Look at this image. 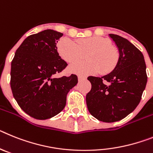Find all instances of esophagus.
Listing matches in <instances>:
<instances>
[{
  "label": "esophagus",
  "mask_w": 153,
  "mask_h": 153,
  "mask_svg": "<svg viewBox=\"0 0 153 153\" xmlns=\"http://www.w3.org/2000/svg\"><path fill=\"white\" fill-rule=\"evenodd\" d=\"M86 77L85 76H82V75H78V81H83L85 80Z\"/></svg>",
  "instance_id": "1"
}]
</instances>
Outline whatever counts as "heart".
<instances>
[{
    "mask_svg": "<svg viewBox=\"0 0 153 153\" xmlns=\"http://www.w3.org/2000/svg\"><path fill=\"white\" fill-rule=\"evenodd\" d=\"M60 56L68 63L82 59L88 53L87 62H78L69 67V71L81 75L97 74L106 75L116 68L120 53L118 48L112 45L107 38L91 37L81 38L74 42L69 38H62L57 45Z\"/></svg>",
    "mask_w": 153,
    "mask_h": 153,
    "instance_id": "1",
    "label": "heart"
}]
</instances>
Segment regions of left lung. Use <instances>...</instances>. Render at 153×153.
Segmentation results:
<instances>
[{"mask_svg":"<svg viewBox=\"0 0 153 153\" xmlns=\"http://www.w3.org/2000/svg\"><path fill=\"white\" fill-rule=\"evenodd\" d=\"M109 36L119 48V62L108 75L88 77L91 88L86 95L89 112L105 123L122 120L131 113L140 102L147 82L143 53L126 38Z\"/></svg>","mask_w":153,"mask_h":153,"instance_id":"left-lung-1","label":"left lung"}]
</instances>
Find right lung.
Wrapping results in <instances>:
<instances>
[{
    "label": "right lung",
    "mask_w": 153,
    "mask_h": 153,
    "mask_svg": "<svg viewBox=\"0 0 153 153\" xmlns=\"http://www.w3.org/2000/svg\"><path fill=\"white\" fill-rule=\"evenodd\" d=\"M63 35L45 30L25 38L11 62L10 88L18 105L34 119H50L66 105L67 95L78 83V77L54 78L67 67L57 51Z\"/></svg>",
    "instance_id": "add662e5"
}]
</instances>
